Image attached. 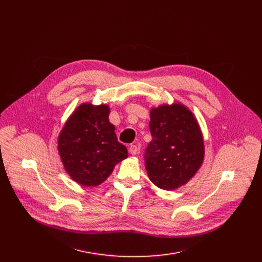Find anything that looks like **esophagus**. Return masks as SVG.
<instances>
[{"label": "esophagus", "instance_id": "34e87169", "mask_svg": "<svg viewBox=\"0 0 262 262\" xmlns=\"http://www.w3.org/2000/svg\"><path fill=\"white\" fill-rule=\"evenodd\" d=\"M137 152H138V146L137 145H130L129 146V154L135 156V155H137Z\"/></svg>", "mask_w": 262, "mask_h": 262}]
</instances>
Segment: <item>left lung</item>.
I'll return each instance as SVG.
<instances>
[{"instance_id": "1", "label": "left lung", "mask_w": 262, "mask_h": 262, "mask_svg": "<svg viewBox=\"0 0 262 262\" xmlns=\"http://www.w3.org/2000/svg\"><path fill=\"white\" fill-rule=\"evenodd\" d=\"M152 141L144 152L148 177L159 188L171 191L188 182L204 157L199 125L184 105L152 108L149 122Z\"/></svg>"}]
</instances>
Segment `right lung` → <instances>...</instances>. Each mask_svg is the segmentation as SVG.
<instances>
[{"instance_id":"1","label":"right lung","mask_w":262,"mask_h":262,"mask_svg":"<svg viewBox=\"0 0 262 262\" xmlns=\"http://www.w3.org/2000/svg\"><path fill=\"white\" fill-rule=\"evenodd\" d=\"M107 105L82 104L59 137V154L67 173L85 186L98 185L127 158V149L108 122Z\"/></svg>"}]
</instances>
